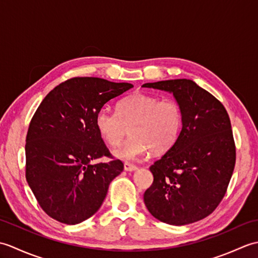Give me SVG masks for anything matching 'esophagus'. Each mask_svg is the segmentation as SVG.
<instances>
[{
	"mask_svg": "<svg viewBox=\"0 0 258 258\" xmlns=\"http://www.w3.org/2000/svg\"><path fill=\"white\" fill-rule=\"evenodd\" d=\"M124 169H125V171H127V172H132V171H135V169H138V166L134 165V164L125 162L124 163Z\"/></svg>",
	"mask_w": 258,
	"mask_h": 258,
	"instance_id": "1",
	"label": "esophagus"
}]
</instances>
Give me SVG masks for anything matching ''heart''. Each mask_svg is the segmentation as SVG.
I'll return each instance as SVG.
<instances>
[{
	"label": "heart",
	"mask_w": 258,
	"mask_h": 258,
	"mask_svg": "<svg viewBox=\"0 0 258 258\" xmlns=\"http://www.w3.org/2000/svg\"><path fill=\"white\" fill-rule=\"evenodd\" d=\"M183 125V111L173 98H161L135 92L122 98L116 112L102 108L95 126L108 145L116 146L127 132L131 136L114 155L123 161H136L149 154L165 153L176 143Z\"/></svg>",
	"instance_id": "1"
}]
</instances>
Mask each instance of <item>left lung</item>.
I'll return each instance as SVG.
<instances>
[{
  "label": "left lung",
  "mask_w": 258,
  "mask_h": 258,
  "mask_svg": "<svg viewBox=\"0 0 258 258\" xmlns=\"http://www.w3.org/2000/svg\"><path fill=\"white\" fill-rule=\"evenodd\" d=\"M173 93L183 111L176 143L150 167L153 184L144 193L147 210L169 225L203 220L222 202L236 162V147L223 104L186 79L146 83Z\"/></svg>",
  "instance_id": "obj_1"
}]
</instances>
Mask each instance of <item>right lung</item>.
Returning <instances> with one entry per match:
<instances>
[{
    "label": "right lung",
    "mask_w": 258,
    "mask_h": 258,
    "mask_svg": "<svg viewBox=\"0 0 258 258\" xmlns=\"http://www.w3.org/2000/svg\"><path fill=\"white\" fill-rule=\"evenodd\" d=\"M100 78H73L48 93L26 134L25 177L41 208L68 225L98 211L108 185L123 171L95 126L96 113L132 89ZM103 156L107 163L90 162Z\"/></svg>",
    "instance_id": "1"
}]
</instances>
